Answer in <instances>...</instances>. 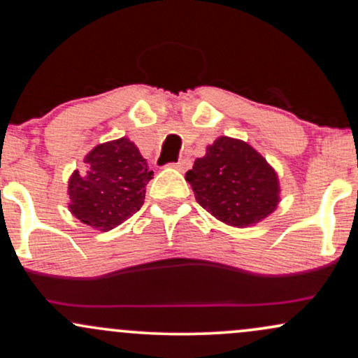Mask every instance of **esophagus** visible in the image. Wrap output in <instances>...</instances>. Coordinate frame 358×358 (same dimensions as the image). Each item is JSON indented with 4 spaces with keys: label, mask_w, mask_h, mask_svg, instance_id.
<instances>
[{
    "label": "esophagus",
    "mask_w": 358,
    "mask_h": 358,
    "mask_svg": "<svg viewBox=\"0 0 358 358\" xmlns=\"http://www.w3.org/2000/svg\"><path fill=\"white\" fill-rule=\"evenodd\" d=\"M172 166H174L176 169H179V171H186V169L191 166V160L189 159H179L178 162H174Z\"/></svg>",
    "instance_id": "34e87169"
}]
</instances>
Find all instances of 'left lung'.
<instances>
[{
    "label": "left lung",
    "instance_id": "8db88e82",
    "mask_svg": "<svg viewBox=\"0 0 358 358\" xmlns=\"http://www.w3.org/2000/svg\"><path fill=\"white\" fill-rule=\"evenodd\" d=\"M186 180L201 206L231 227L259 223L279 203L274 169L248 143L228 136H220L194 160Z\"/></svg>",
    "mask_w": 358,
    "mask_h": 358
}]
</instances>
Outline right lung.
<instances>
[{"instance_id": "obj_1", "label": "right lung", "mask_w": 358, "mask_h": 358, "mask_svg": "<svg viewBox=\"0 0 358 358\" xmlns=\"http://www.w3.org/2000/svg\"><path fill=\"white\" fill-rule=\"evenodd\" d=\"M86 169L69 180L72 215L96 230L108 231L134 216L145 199L154 172L128 138L101 143L86 155Z\"/></svg>"}]
</instances>
